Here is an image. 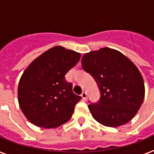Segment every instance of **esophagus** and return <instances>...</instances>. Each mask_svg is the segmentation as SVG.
<instances>
[{"instance_id": "obj_1", "label": "esophagus", "mask_w": 154, "mask_h": 154, "mask_svg": "<svg viewBox=\"0 0 154 154\" xmlns=\"http://www.w3.org/2000/svg\"><path fill=\"white\" fill-rule=\"evenodd\" d=\"M81 96H82V99H83V100H86L87 99V94L86 91H83V92L82 93V95H81Z\"/></svg>"}]
</instances>
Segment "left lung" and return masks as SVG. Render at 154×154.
<instances>
[{"label":"left lung","instance_id":"left-lung-1","mask_svg":"<svg viewBox=\"0 0 154 154\" xmlns=\"http://www.w3.org/2000/svg\"><path fill=\"white\" fill-rule=\"evenodd\" d=\"M82 65L93 77L100 91V100L88 106L94 119L108 127H118L131 120L145 94L143 79L135 65L110 48L86 54Z\"/></svg>","mask_w":154,"mask_h":154}]
</instances>
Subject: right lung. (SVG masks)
<instances>
[{"mask_svg":"<svg viewBox=\"0 0 154 154\" xmlns=\"http://www.w3.org/2000/svg\"><path fill=\"white\" fill-rule=\"evenodd\" d=\"M81 54L61 46L48 49L29 64L18 86V101L29 122L56 128L71 119L82 99L72 91L65 75L79 62Z\"/></svg>","mask_w":154,"mask_h":154,"instance_id":"add662e5","label":"right lung"}]
</instances>
